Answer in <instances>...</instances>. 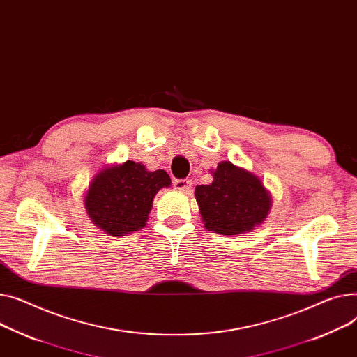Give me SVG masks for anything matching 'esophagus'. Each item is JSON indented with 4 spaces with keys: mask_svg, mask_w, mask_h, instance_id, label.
Returning a JSON list of instances; mask_svg holds the SVG:
<instances>
[{
    "mask_svg": "<svg viewBox=\"0 0 357 357\" xmlns=\"http://www.w3.org/2000/svg\"><path fill=\"white\" fill-rule=\"evenodd\" d=\"M174 186L176 188V189H179V191H189V189L192 188V181L191 179H188V178H185V179H176L175 182H174Z\"/></svg>",
    "mask_w": 357,
    "mask_h": 357,
    "instance_id": "1",
    "label": "esophagus"
}]
</instances>
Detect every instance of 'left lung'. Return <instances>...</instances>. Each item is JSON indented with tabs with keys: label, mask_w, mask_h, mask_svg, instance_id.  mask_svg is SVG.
Segmentation results:
<instances>
[{
	"label": "left lung",
	"mask_w": 357,
	"mask_h": 357,
	"mask_svg": "<svg viewBox=\"0 0 357 357\" xmlns=\"http://www.w3.org/2000/svg\"><path fill=\"white\" fill-rule=\"evenodd\" d=\"M211 185H199L195 198L205 228L222 235L252 231L263 222L271 206L264 185L252 174L231 162L218 163Z\"/></svg>",
	"instance_id": "left-lung-1"
}]
</instances>
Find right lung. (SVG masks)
<instances>
[{"label": "right lung", "instance_id": "1", "mask_svg": "<svg viewBox=\"0 0 357 357\" xmlns=\"http://www.w3.org/2000/svg\"><path fill=\"white\" fill-rule=\"evenodd\" d=\"M171 178L162 169L149 172L144 165L128 160L103 169L89 186L84 199L89 217L109 235H125L144 228L152 201Z\"/></svg>", "mask_w": 357, "mask_h": 357}]
</instances>
